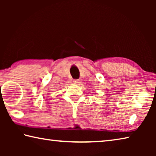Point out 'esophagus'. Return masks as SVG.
<instances>
[{
	"instance_id": "1",
	"label": "esophagus",
	"mask_w": 156,
	"mask_h": 156,
	"mask_svg": "<svg viewBox=\"0 0 156 156\" xmlns=\"http://www.w3.org/2000/svg\"><path fill=\"white\" fill-rule=\"evenodd\" d=\"M73 83L75 84H80V80H78V79H76V80H73Z\"/></svg>"
}]
</instances>
